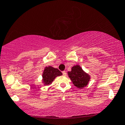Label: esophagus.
<instances>
[{"label":"esophagus","instance_id":"obj_1","mask_svg":"<svg viewBox=\"0 0 125 125\" xmlns=\"http://www.w3.org/2000/svg\"><path fill=\"white\" fill-rule=\"evenodd\" d=\"M62 73H63V75H64V76H66V75H67V73H66V71H63Z\"/></svg>","mask_w":125,"mask_h":125}]
</instances>
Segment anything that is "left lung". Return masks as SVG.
Listing matches in <instances>:
<instances>
[{
	"mask_svg": "<svg viewBox=\"0 0 125 125\" xmlns=\"http://www.w3.org/2000/svg\"><path fill=\"white\" fill-rule=\"evenodd\" d=\"M68 75L73 84L79 88L85 87L90 80L89 75L84 72L79 65L73 67L71 71L68 72Z\"/></svg>",
	"mask_w": 125,
	"mask_h": 125,
	"instance_id": "1",
	"label": "left lung"
}]
</instances>
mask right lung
Listing matches in <instances>:
<instances>
[{
	"instance_id": "obj_1",
	"label": "right lung",
	"mask_w": 125,
	"mask_h": 125,
	"mask_svg": "<svg viewBox=\"0 0 125 125\" xmlns=\"http://www.w3.org/2000/svg\"><path fill=\"white\" fill-rule=\"evenodd\" d=\"M62 75V73L57 68H53L51 66L46 67L45 68L42 75L43 82L46 85H49L52 83L56 77Z\"/></svg>"
}]
</instances>
